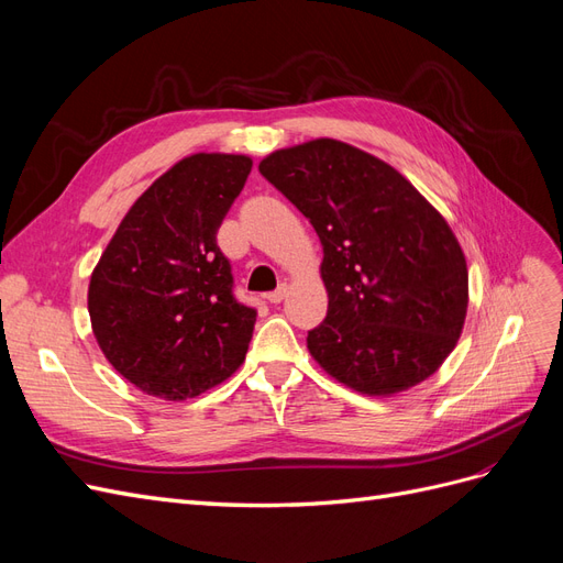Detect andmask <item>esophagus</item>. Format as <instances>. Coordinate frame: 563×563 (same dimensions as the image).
Masks as SVG:
<instances>
[{
  "mask_svg": "<svg viewBox=\"0 0 563 563\" xmlns=\"http://www.w3.org/2000/svg\"><path fill=\"white\" fill-rule=\"evenodd\" d=\"M286 296H288V284H282L279 288H275V291H269L265 298H267L272 305H277V302H282Z\"/></svg>",
  "mask_w": 563,
  "mask_h": 563,
  "instance_id": "34e87169",
  "label": "esophagus"
}]
</instances>
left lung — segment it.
Returning <instances> with one entry per match:
<instances>
[{
    "label": "left lung",
    "instance_id": "left-lung-1",
    "mask_svg": "<svg viewBox=\"0 0 563 563\" xmlns=\"http://www.w3.org/2000/svg\"><path fill=\"white\" fill-rule=\"evenodd\" d=\"M258 172L323 246L329 312L308 331L319 366L364 395L430 378L467 312L465 255L446 220L389 164L340 141L277 150Z\"/></svg>",
    "mask_w": 563,
    "mask_h": 563
}]
</instances>
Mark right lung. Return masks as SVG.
I'll return each mask as SVG.
<instances>
[{"label":"right lung","mask_w":563,"mask_h":563,"mask_svg":"<svg viewBox=\"0 0 563 563\" xmlns=\"http://www.w3.org/2000/svg\"><path fill=\"white\" fill-rule=\"evenodd\" d=\"M251 166L244 155L180 159L139 197L100 255L89 284L93 335L145 395L192 399L244 362L258 312L236 300L216 234Z\"/></svg>","instance_id":"right-lung-1"}]
</instances>
